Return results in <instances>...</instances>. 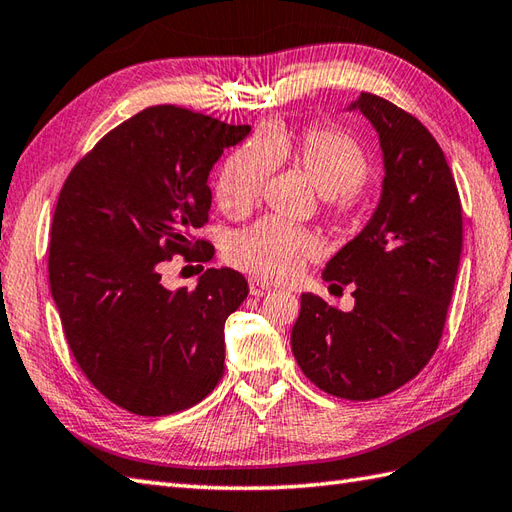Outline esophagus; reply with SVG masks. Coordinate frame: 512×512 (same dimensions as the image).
I'll return each instance as SVG.
<instances>
[{
	"mask_svg": "<svg viewBox=\"0 0 512 512\" xmlns=\"http://www.w3.org/2000/svg\"><path fill=\"white\" fill-rule=\"evenodd\" d=\"M248 288H251V294L253 296H264V294H270L272 292V288L270 285L266 283V281H261V279H251L248 281Z\"/></svg>",
	"mask_w": 512,
	"mask_h": 512,
	"instance_id": "34e87169",
	"label": "esophagus"
}]
</instances>
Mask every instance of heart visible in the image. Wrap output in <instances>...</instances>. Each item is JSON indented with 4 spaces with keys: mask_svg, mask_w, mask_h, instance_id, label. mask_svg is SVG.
I'll list each match as a JSON object with an SVG mask.
<instances>
[{
    "mask_svg": "<svg viewBox=\"0 0 512 512\" xmlns=\"http://www.w3.org/2000/svg\"><path fill=\"white\" fill-rule=\"evenodd\" d=\"M283 163H292L310 178L329 207H338L344 196L360 189L371 170L364 148L336 128L310 126L299 137L270 128L235 148L224 161L216 183L220 209L229 216H242L259 200L272 170ZM320 248L312 231L266 218L237 231L227 242L224 257L257 279L288 281L320 255Z\"/></svg>",
    "mask_w": 512,
    "mask_h": 512,
    "instance_id": "b5f03b06",
    "label": "heart"
}]
</instances>
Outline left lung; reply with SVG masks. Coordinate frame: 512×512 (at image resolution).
I'll return each instance as SVG.
<instances>
[{
	"label": "left lung",
	"instance_id": "left-lung-1",
	"mask_svg": "<svg viewBox=\"0 0 512 512\" xmlns=\"http://www.w3.org/2000/svg\"><path fill=\"white\" fill-rule=\"evenodd\" d=\"M349 109L375 126L386 170L373 218L323 272L331 285H353L355 307L340 312L301 294L290 342L312 384L368 401L417 377L441 342L462 253V205L441 146L417 117L366 91Z\"/></svg>",
	"mask_w": 512,
	"mask_h": 512
}]
</instances>
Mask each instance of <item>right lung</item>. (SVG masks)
<instances>
[{
    "label": "right lung",
    "instance_id": "obj_1",
    "mask_svg": "<svg viewBox=\"0 0 512 512\" xmlns=\"http://www.w3.org/2000/svg\"><path fill=\"white\" fill-rule=\"evenodd\" d=\"M248 133L150 106L106 133L58 196L47 270L69 349L106 399L139 417L196 406L224 373V320L246 279L207 268L194 290H168L161 270L174 255L213 257L192 231L209 220L213 163Z\"/></svg>",
    "mask_w": 512,
    "mask_h": 512
}]
</instances>
